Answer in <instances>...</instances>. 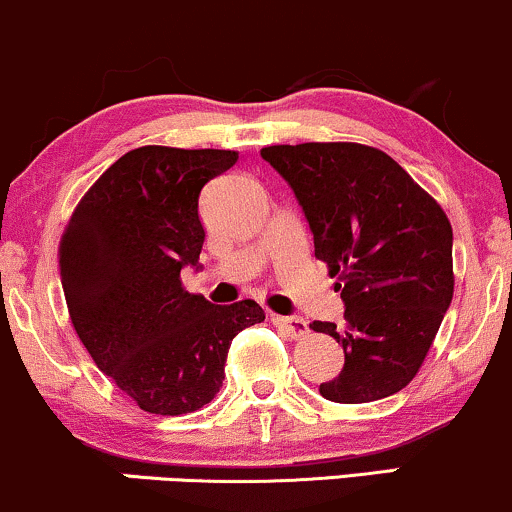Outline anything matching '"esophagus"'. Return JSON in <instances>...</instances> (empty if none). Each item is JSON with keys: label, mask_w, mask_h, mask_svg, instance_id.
<instances>
[{"label": "esophagus", "mask_w": 512, "mask_h": 512, "mask_svg": "<svg viewBox=\"0 0 512 512\" xmlns=\"http://www.w3.org/2000/svg\"><path fill=\"white\" fill-rule=\"evenodd\" d=\"M270 320H273L280 330H285L287 337H292V339H301L308 334V323L304 318H282V315H273Z\"/></svg>", "instance_id": "obj_1"}]
</instances>
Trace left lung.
<instances>
[{"label": "left lung", "instance_id": "8db88e82", "mask_svg": "<svg viewBox=\"0 0 512 512\" xmlns=\"http://www.w3.org/2000/svg\"><path fill=\"white\" fill-rule=\"evenodd\" d=\"M261 156L292 187L315 258L342 292L344 325L315 320L344 349L320 394L368 403L413 380L453 299V230L446 213L380 149L353 142L277 144Z\"/></svg>", "mask_w": 512, "mask_h": 512}]
</instances>
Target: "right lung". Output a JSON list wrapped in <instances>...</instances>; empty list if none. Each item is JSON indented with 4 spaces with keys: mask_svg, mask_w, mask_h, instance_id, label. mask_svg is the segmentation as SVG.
<instances>
[{
    "mask_svg": "<svg viewBox=\"0 0 512 512\" xmlns=\"http://www.w3.org/2000/svg\"><path fill=\"white\" fill-rule=\"evenodd\" d=\"M237 159L225 149H132L94 182L61 237L75 332L97 368L147 413L182 415L211 403L232 339L266 320L256 301L216 306L180 280L182 268H201V189Z\"/></svg>",
    "mask_w": 512,
    "mask_h": 512,
    "instance_id": "obj_1",
    "label": "right lung"
}]
</instances>
